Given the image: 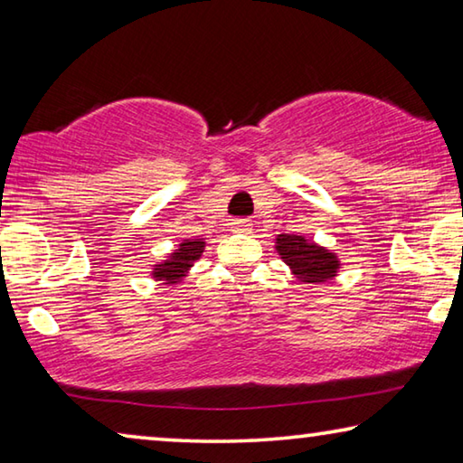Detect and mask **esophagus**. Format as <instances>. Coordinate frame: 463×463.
<instances>
[{
	"instance_id": "esophagus-1",
	"label": "esophagus",
	"mask_w": 463,
	"mask_h": 463,
	"mask_svg": "<svg viewBox=\"0 0 463 463\" xmlns=\"http://www.w3.org/2000/svg\"><path fill=\"white\" fill-rule=\"evenodd\" d=\"M250 221L249 218H237V221H234L232 224H231V229H232V232H250Z\"/></svg>"
}]
</instances>
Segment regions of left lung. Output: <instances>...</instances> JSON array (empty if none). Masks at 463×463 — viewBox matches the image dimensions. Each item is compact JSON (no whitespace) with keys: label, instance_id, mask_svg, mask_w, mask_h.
<instances>
[{"label":"left lung","instance_id":"8db88e82","mask_svg":"<svg viewBox=\"0 0 463 463\" xmlns=\"http://www.w3.org/2000/svg\"><path fill=\"white\" fill-rule=\"evenodd\" d=\"M276 250L292 276L304 284H323L341 269L339 255L304 234H278Z\"/></svg>","mask_w":463,"mask_h":463}]
</instances>
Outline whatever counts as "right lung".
<instances>
[{"label": "right lung", "mask_w": 463, "mask_h": 463, "mask_svg": "<svg viewBox=\"0 0 463 463\" xmlns=\"http://www.w3.org/2000/svg\"><path fill=\"white\" fill-rule=\"evenodd\" d=\"M206 247L203 239H184L179 242L177 249L171 250L165 260L156 261L151 268V278L155 281H163V284L175 286L179 281L185 279L187 273L194 268V263L200 260Z\"/></svg>", "instance_id": "right-lung-1"}]
</instances>
